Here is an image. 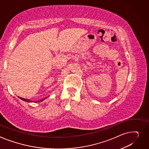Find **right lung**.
I'll return each mask as SVG.
<instances>
[{"instance_id": "add662e5", "label": "right lung", "mask_w": 149, "mask_h": 149, "mask_svg": "<svg viewBox=\"0 0 149 149\" xmlns=\"http://www.w3.org/2000/svg\"><path fill=\"white\" fill-rule=\"evenodd\" d=\"M19 99H21L22 100L24 101H26V102H32V101H30L29 100H27V99H25V98H23V97H19ZM45 98H47V97H45L44 99H45ZM44 99H43V100H41L40 101H36V102H41V101H42L43 100H44Z\"/></svg>"}]
</instances>
